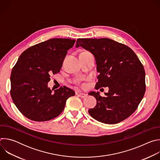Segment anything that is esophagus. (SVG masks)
I'll return each instance as SVG.
<instances>
[{"label":"esophagus","instance_id":"1","mask_svg":"<svg viewBox=\"0 0 160 160\" xmlns=\"http://www.w3.org/2000/svg\"><path fill=\"white\" fill-rule=\"evenodd\" d=\"M78 95L79 97H80V98H86V97L87 96V94H83V93H81V92H80Z\"/></svg>","mask_w":160,"mask_h":160}]
</instances>
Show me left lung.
Wrapping results in <instances>:
<instances>
[{
	"label": "left lung",
	"mask_w": 160,
	"mask_h": 160,
	"mask_svg": "<svg viewBox=\"0 0 160 160\" xmlns=\"http://www.w3.org/2000/svg\"><path fill=\"white\" fill-rule=\"evenodd\" d=\"M76 43V48H83L95 58L99 73L96 88H109L105 97L99 92L88 94L97 101L96 106L88 109L89 115L108 124L129 117L146 91L145 71L138 57L128 46L108 38H78Z\"/></svg>",
	"instance_id": "left-lung-1"
}]
</instances>
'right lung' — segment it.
I'll use <instances>...</instances> for the list:
<instances>
[{
    "instance_id": "1",
    "label": "right lung",
    "mask_w": 160,
    "mask_h": 160,
    "mask_svg": "<svg viewBox=\"0 0 160 160\" xmlns=\"http://www.w3.org/2000/svg\"><path fill=\"white\" fill-rule=\"evenodd\" d=\"M75 39L52 38L22 52L12 68L11 95L18 110L35 122L49 121L59 116L66 100L75 92L65 86L52 90L50 76L60 72L67 51Z\"/></svg>"
}]
</instances>
